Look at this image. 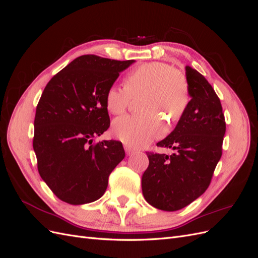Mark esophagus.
Masks as SVG:
<instances>
[{"instance_id": "34e87169", "label": "esophagus", "mask_w": 258, "mask_h": 258, "mask_svg": "<svg viewBox=\"0 0 258 258\" xmlns=\"http://www.w3.org/2000/svg\"><path fill=\"white\" fill-rule=\"evenodd\" d=\"M124 151H126V154H127V155H131V154H134V153L136 152L135 148L130 147L129 145H124Z\"/></svg>"}]
</instances>
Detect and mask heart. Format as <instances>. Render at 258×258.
<instances>
[{
    "instance_id": "b5f03b06",
    "label": "heart",
    "mask_w": 258,
    "mask_h": 258,
    "mask_svg": "<svg viewBox=\"0 0 258 258\" xmlns=\"http://www.w3.org/2000/svg\"><path fill=\"white\" fill-rule=\"evenodd\" d=\"M142 95L145 114L124 115L112 124L114 136L134 147L144 146L163 134L165 123L161 115L172 124L184 115L190 101L188 80L165 62H146L126 75L124 87L112 85L107 88L105 106L110 113L119 115L132 98Z\"/></svg>"
}]
</instances>
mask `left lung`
Segmentation results:
<instances>
[{"instance_id": "8db88e82", "label": "left lung", "mask_w": 258, "mask_h": 258, "mask_svg": "<svg viewBox=\"0 0 258 258\" xmlns=\"http://www.w3.org/2000/svg\"><path fill=\"white\" fill-rule=\"evenodd\" d=\"M190 101L175 129L157 143L172 155L146 152L150 160L142 175V191L151 206L177 211L200 197L209 187L222 157L226 131L221 100L197 70L185 67Z\"/></svg>"}]
</instances>
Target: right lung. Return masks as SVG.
I'll return each instance as SVG.
<instances>
[{
	"label": "right lung",
	"instance_id": "right-lung-1",
	"mask_svg": "<svg viewBox=\"0 0 258 258\" xmlns=\"http://www.w3.org/2000/svg\"><path fill=\"white\" fill-rule=\"evenodd\" d=\"M135 60L84 54L54 75L36 106L33 148L37 170L56 196L79 206L103 196L124 157L121 142H93L110 127L105 92Z\"/></svg>",
	"mask_w": 258,
	"mask_h": 258
}]
</instances>
